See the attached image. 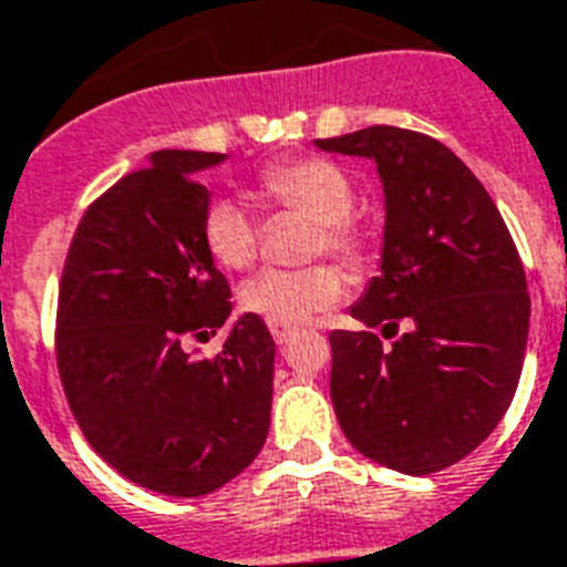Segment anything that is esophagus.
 Segmentation results:
<instances>
[{
    "label": "esophagus",
    "mask_w": 567,
    "mask_h": 567,
    "mask_svg": "<svg viewBox=\"0 0 567 567\" xmlns=\"http://www.w3.org/2000/svg\"><path fill=\"white\" fill-rule=\"evenodd\" d=\"M270 332H274L276 344H285V341H288L293 336L291 327H270Z\"/></svg>",
    "instance_id": "obj_1"
}]
</instances>
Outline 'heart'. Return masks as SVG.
Wrapping results in <instances>:
<instances>
[{
	"label": "heart",
	"instance_id": "obj_1",
	"mask_svg": "<svg viewBox=\"0 0 567 567\" xmlns=\"http://www.w3.org/2000/svg\"><path fill=\"white\" fill-rule=\"evenodd\" d=\"M258 193L274 205L291 207L318 219L312 252H332L357 265L365 252L362 231L351 223L353 184L332 159L302 157L276 163L261 172ZM207 255L226 270H246L258 255V219L237 198H216L202 219ZM348 282L330 265L279 270L270 267L252 276L240 291V306L270 327H300L332 309L344 297Z\"/></svg>",
	"mask_w": 567,
	"mask_h": 567
}]
</instances>
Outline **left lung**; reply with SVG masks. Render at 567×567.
<instances>
[{"label":"left lung","mask_w":567,"mask_h":567,"mask_svg":"<svg viewBox=\"0 0 567 567\" xmlns=\"http://www.w3.org/2000/svg\"><path fill=\"white\" fill-rule=\"evenodd\" d=\"M374 159L383 184L380 274L330 332V399L351 446L404 475L457 464L499 425L520 380L529 293L482 181L443 142L401 127L315 140Z\"/></svg>","instance_id":"obj_1"}]
</instances>
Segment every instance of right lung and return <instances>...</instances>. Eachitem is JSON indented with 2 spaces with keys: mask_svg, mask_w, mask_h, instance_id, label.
<instances>
[{
  "mask_svg": "<svg viewBox=\"0 0 567 567\" xmlns=\"http://www.w3.org/2000/svg\"><path fill=\"white\" fill-rule=\"evenodd\" d=\"M219 163L154 151L85 210L59 291L55 357L76 425L112 470L166 496L231 482L270 431L276 344L261 318L240 315L216 357L187 351L231 315L202 240L198 172Z\"/></svg>",
  "mask_w": 567,
  "mask_h": 567,
  "instance_id": "add662e5",
  "label": "right lung"
}]
</instances>
